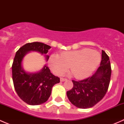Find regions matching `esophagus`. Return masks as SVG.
<instances>
[{"label": "esophagus", "instance_id": "34e87169", "mask_svg": "<svg viewBox=\"0 0 124 124\" xmlns=\"http://www.w3.org/2000/svg\"><path fill=\"white\" fill-rule=\"evenodd\" d=\"M67 78H62V77H61V78H60V80H61V82H64V81H65V80H67Z\"/></svg>", "mask_w": 124, "mask_h": 124}]
</instances>
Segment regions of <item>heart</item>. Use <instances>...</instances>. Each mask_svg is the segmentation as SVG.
Listing matches in <instances>:
<instances>
[{
  "label": "heart",
  "mask_w": 124,
  "mask_h": 124,
  "mask_svg": "<svg viewBox=\"0 0 124 124\" xmlns=\"http://www.w3.org/2000/svg\"><path fill=\"white\" fill-rule=\"evenodd\" d=\"M101 55L98 52L85 48L77 50L63 52L59 56L53 54L48 59V64L57 74H61L69 67L76 78L89 77L95 70L101 62Z\"/></svg>",
  "instance_id": "b5f03b06"
}]
</instances>
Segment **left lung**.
I'll use <instances>...</instances> for the list:
<instances>
[{
	"instance_id": "left-lung-1",
	"label": "left lung",
	"mask_w": 124,
	"mask_h": 124,
	"mask_svg": "<svg viewBox=\"0 0 124 124\" xmlns=\"http://www.w3.org/2000/svg\"><path fill=\"white\" fill-rule=\"evenodd\" d=\"M100 66L91 77L80 81L72 80L73 87L67 91L70 102L80 108H88L97 104L106 95L110 81L111 70L109 57L102 50Z\"/></svg>"
}]
</instances>
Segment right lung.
Instances as JSON below:
<instances>
[{
  "label": "right lung",
  "instance_id": "obj_1",
  "mask_svg": "<svg viewBox=\"0 0 124 124\" xmlns=\"http://www.w3.org/2000/svg\"><path fill=\"white\" fill-rule=\"evenodd\" d=\"M50 46L39 42L27 43L16 52L12 65V80L16 92L26 103L32 106L46 102L52 93L53 86L60 82V78L54 76L48 67L44 66L40 71L29 73L22 67L24 56L29 52H37L45 54L48 61L49 56L46 55Z\"/></svg>",
  "mask_w": 124,
  "mask_h": 124
}]
</instances>
